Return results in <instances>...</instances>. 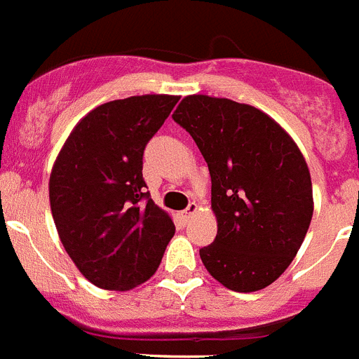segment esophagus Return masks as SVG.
Masks as SVG:
<instances>
[{
    "mask_svg": "<svg viewBox=\"0 0 359 359\" xmlns=\"http://www.w3.org/2000/svg\"><path fill=\"white\" fill-rule=\"evenodd\" d=\"M196 212H197V205H196V203H190V205L187 206V208L182 212L183 220H190V219H192V215H194V213H196Z\"/></svg>",
    "mask_w": 359,
    "mask_h": 359,
    "instance_id": "esophagus-1",
    "label": "esophagus"
}]
</instances>
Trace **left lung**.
Wrapping results in <instances>:
<instances>
[{
  "mask_svg": "<svg viewBox=\"0 0 359 359\" xmlns=\"http://www.w3.org/2000/svg\"><path fill=\"white\" fill-rule=\"evenodd\" d=\"M172 119L208 163L213 244L199 249L206 271L226 288L256 292L297 255L313 215L311 177L290 135L251 104L194 94Z\"/></svg>",
  "mask_w": 359,
  "mask_h": 359,
  "instance_id": "left-lung-1",
  "label": "left lung"
}]
</instances>
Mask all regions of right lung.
Masks as SVG:
<instances>
[{
	"instance_id": "add662e5",
	"label": "right lung",
	"mask_w": 359,
	"mask_h": 359,
	"mask_svg": "<svg viewBox=\"0 0 359 359\" xmlns=\"http://www.w3.org/2000/svg\"><path fill=\"white\" fill-rule=\"evenodd\" d=\"M177 96L104 103L74 126L49 176L58 236L81 274L104 290L147 281L174 235L169 213L146 192L142 156Z\"/></svg>"
}]
</instances>
